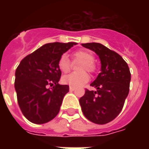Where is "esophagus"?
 Instances as JSON below:
<instances>
[{
	"instance_id": "obj_1",
	"label": "esophagus",
	"mask_w": 149,
	"mask_h": 149,
	"mask_svg": "<svg viewBox=\"0 0 149 149\" xmlns=\"http://www.w3.org/2000/svg\"><path fill=\"white\" fill-rule=\"evenodd\" d=\"M75 89H76V88H75L74 87H72V86H70V87H69V90L72 91H72H74Z\"/></svg>"
}]
</instances>
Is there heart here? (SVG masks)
<instances>
[{
  "mask_svg": "<svg viewBox=\"0 0 149 149\" xmlns=\"http://www.w3.org/2000/svg\"><path fill=\"white\" fill-rule=\"evenodd\" d=\"M73 61L81 62L79 65L80 71L93 72L96 70V65L93 62V54L87 50H79L72 55ZM71 61L66 55H62L58 61V67L63 72H68L71 68ZM89 81V76L86 72H73L65 75L62 77V82L72 87H80Z\"/></svg>",
  "mask_w": 149,
  "mask_h": 149,
  "instance_id": "1",
  "label": "heart"
}]
</instances>
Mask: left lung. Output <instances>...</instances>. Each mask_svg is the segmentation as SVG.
Here are the masks:
<instances>
[{
    "label": "left lung",
    "instance_id": "1",
    "mask_svg": "<svg viewBox=\"0 0 149 149\" xmlns=\"http://www.w3.org/2000/svg\"><path fill=\"white\" fill-rule=\"evenodd\" d=\"M81 45L96 52L100 61V72L91 86L97 90L86 89L79 102L84 116L98 125L112 121L123 109L129 92L131 73L128 64L118 53L100 43Z\"/></svg>",
    "mask_w": 149,
    "mask_h": 149
}]
</instances>
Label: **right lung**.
<instances>
[{"label":"right lung","instance_id":"add662e5","mask_svg":"<svg viewBox=\"0 0 149 149\" xmlns=\"http://www.w3.org/2000/svg\"><path fill=\"white\" fill-rule=\"evenodd\" d=\"M77 44H45L18 65L14 83L17 102L23 115L32 123L45 124L58 114L63 98L69 90L67 84H58L61 76L58 61Z\"/></svg>","mask_w":149,"mask_h":149}]
</instances>
